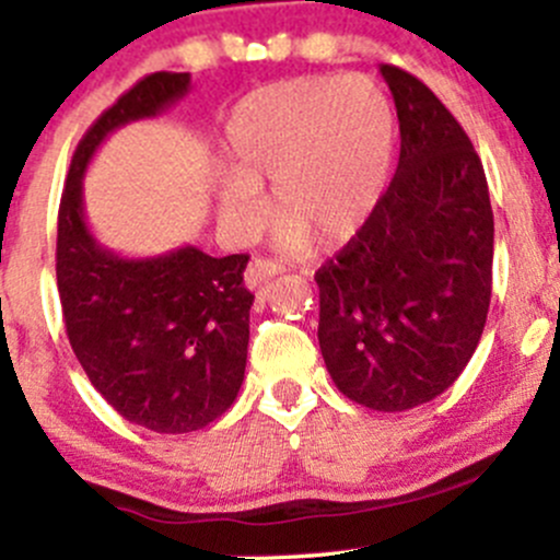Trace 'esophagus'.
<instances>
[{"mask_svg":"<svg viewBox=\"0 0 560 560\" xmlns=\"http://www.w3.org/2000/svg\"><path fill=\"white\" fill-rule=\"evenodd\" d=\"M281 273V265L273 262V259L268 257H254L252 262H248L246 273H244V281L248 290H257V287H262L265 281L273 279V276Z\"/></svg>","mask_w":560,"mask_h":560,"instance_id":"34e87169","label":"esophagus"}]
</instances>
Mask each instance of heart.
Segmentation results:
<instances>
[{"label":"heart","instance_id":"1","mask_svg":"<svg viewBox=\"0 0 560 560\" xmlns=\"http://www.w3.org/2000/svg\"><path fill=\"white\" fill-rule=\"evenodd\" d=\"M228 178L217 189L219 219L248 235L265 222V197L279 246L303 252L352 238L385 191L395 154V116L369 78L308 75L248 94L224 124Z\"/></svg>","mask_w":560,"mask_h":560}]
</instances>
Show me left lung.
<instances>
[{
	"label": "left lung",
	"instance_id": "left-lung-1",
	"mask_svg": "<svg viewBox=\"0 0 560 560\" xmlns=\"http://www.w3.org/2000/svg\"><path fill=\"white\" fill-rule=\"evenodd\" d=\"M398 171L363 228L316 270L319 349L336 387L376 411L442 395L482 338L493 208L471 140L411 72L382 65Z\"/></svg>",
	"mask_w": 560,
	"mask_h": 560
}]
</instances>
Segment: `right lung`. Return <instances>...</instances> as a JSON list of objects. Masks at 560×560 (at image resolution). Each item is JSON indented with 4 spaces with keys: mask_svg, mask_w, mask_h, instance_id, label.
<instances>
[{
    "mask_svg": "<svg viewBox=\"0 0 560 560\" xmlns=\"http://www.w3.org/2000/svg\"><path fill=\"white\" fill-rule=\"evenodd\" d=\"M189 92V72H154L89 127L72 154L56 230V284L67 338L94 389L156 433L211 425L244 385L248 254L211 257L180 246L127 259L89 233L83 173L118 127L154 118Z\"/></svg>",
    "mask_w": 560,
    "mask_h": 560,
    "instance_id": "right-lung-1",
    "label": "right lung"
}]
</instances>
